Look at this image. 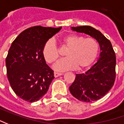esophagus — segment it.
<instances>
[{"instance_id": "1", "label": "esophagus", "mask_w": 124, "mask_h": 124, "mask_svg": "<svg viewBox=\"0 0 124 124\" xmlns=\"http://www.w3.org/2000/svg\"><path fill=\"white\" fill-rule=\"evenodd\" d=\"M62 75V73H56V72L54 73V76H55V78H58V77H59V76H60V75Z\"/></svg>"}]
</instances>
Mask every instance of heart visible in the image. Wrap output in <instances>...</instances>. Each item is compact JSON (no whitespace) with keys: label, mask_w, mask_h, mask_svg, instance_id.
Returning <instances> with one entry per match:
<instances>
[{"label":"heart","mask_w":124,"mask_h":124,"mask_svg":"<svg viewBox=\"0 0 124 124\" xmlns=\"http://www.w3.org/2000/svg\"><path fill=\"white\" fill-rule=\"evenodd\" d=\"M64 46L68 48L64 58L54 66L58 71L73 70L78 67L82 70L90 66L95 60L99 53V44L93 38H85L84 36L70 34L62 38ZM42 55L45 61L54 64L59 58L58 49L53 39L47 41L42 49Z\"/></svg>","instance_id":"b5f03b06"}]
</instances>
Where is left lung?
<instances>
[{
	"instance_id": "8db88e82",
	"label": "left lung",
	"mask_w": 124,
	"mask_h": 124,
	"mask_svg": "<svg viewBox=\"0 0 124 124\" xmlns=\"http://www.w3.org/2000/svg\"><path fill=\"white\" fill-rule=\"evenodd\" d=\"M70 29L95 39L101 51L100 58L90 69L84 73L76 74L69 91L79 101L91 102L98 100L110 90L115 79L116 58L111 42L100 31L90 26L71 27Z\"/></svg>"
}]
</instances>
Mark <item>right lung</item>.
<instances>
[{"mask_svg": "<svg viewBox=\"0 0 124 124\" xmlns=\"http://www.w3.org/2000/svg\"><path fill=\"white\" fill-rule=\"evenodd\" d=\"M58 28H28L12 42L6 58L7 78L16 95L28 102L40 100L54 78L42 55L45 43L60 31Z\"/></svg>", "mask_w": 124, "mask_h": 124, "instance_id": "right-lung-1", "label": "right lung"}]
</instances>
